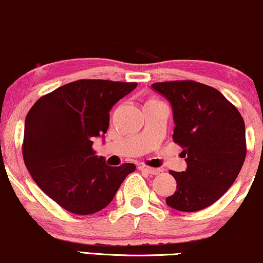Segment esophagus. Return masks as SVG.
Listing matches in <instances>:
<instances>
[{
    "instance_id": "1",
    "label": "esophagus",
    "mask_w": 263,
    "mask_h": 263,
    "mask_svg": "<svg viewBox=\"0 0 263 263\" xmlns=\"http://www.w3.org/2000/svg\"><path fill=\"white\" fill-rule=\"evenodd\" d=\"M139 169L141 170V172H145L149 174V175H158L159 173H161V169H156V168H151V166H147L145 164H141L139 166Z\"/></svg>"
}]
</instances>
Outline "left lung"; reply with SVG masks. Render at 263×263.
I'll return each instance as SVG.
<instances>
[{"mask_svg": "<svg viewBox=\"0 0 263 263\" xmlns=\"http://www.w3.org/2000/svg\"><path fill=\"white\" fill-rule=\"evenodd\" d=\"M172 104L173 140L183 148L187 169L169 174L176 191L165 202L180 211L202 210L233 185L247 156L244 119L219 90L194 81L153 83Z\"/></svg>", "mask_w": 263, "mask_h": 263, "instance_id": "8db88e82", "label": "left lung"}]
</instances>
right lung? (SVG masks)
Returning <instances> with one entry per match:
<instances>
[{
    "mask_svg": "<svg viewBox=\"0 0 263 263\" xmlns=\"http://www.w3.org/2000/svg\"><path fill=\"white\" fill-rule=\"evenodd\" d=\"M135 82L78 80L43 95L25 119L23 157L30 175L65 210L90 215L107 206L133 163L110 166L95 156L111 108L134 90Z\"/></svg>",
    "mask_w": 263,
    "mask_h": 263,
    "instance_id": "obj_1",
    "label": "right lung"
}]
</instances>
